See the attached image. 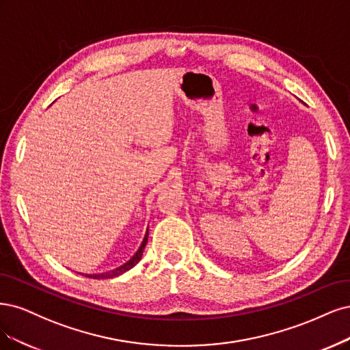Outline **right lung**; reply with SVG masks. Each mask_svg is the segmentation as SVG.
<instances>
[{
    "label": "right lung",
    "instance_id": "obj_1",
    "mask_svg": "<svg viewBox=\"0 0 350 350\" xmlns=\"http://www.w3.org/2000/svg\"><path fill=\"white\" fill-rule=\"evenodd\" d=\"M146 241H148V231H146V234H145V237H144V241H142V244H141V247H139V250H138L137 253H135V256L131 258V260H129L128 263H125V265L118 267V269H115V270H110V272H106V273L84 275V276L92 278V279H109V278H115V276H119V275H122V273H125L126 270L132 269L135 265H137V263L141 260L144 249H145V245H146Z\"/></svg>",
    "mask_w": 350,
    "mask_h": 350
}]
</instances>
